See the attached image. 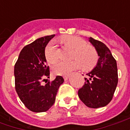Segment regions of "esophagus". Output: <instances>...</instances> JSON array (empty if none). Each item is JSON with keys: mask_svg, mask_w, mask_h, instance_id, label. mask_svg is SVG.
I'll return each instance as SVG.
<instances>
[{"mask_svg": "<svg viewBox=\"0 0 130 130\" xmlns=\"http://www.w3.org/2000/svg\"><path fill=\"white\" fill-rule=\"evenodd\" d=\"M63 79H64L65 81H67V80H68V79H69V76H63Z\"/></svg>", "mask_w": 130, "mask_h": 130, "instance_id": "1", "label": "esophagus"}]
</instances>
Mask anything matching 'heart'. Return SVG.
Masks as SVG:
<instances>
[{"label":"heart","instance_id":"1","mask_svg":"<svg viewBox=\"0 0 130 130\" xmlns=\"http://www.w3.org/2000/svg\"><path fill=\"white\" fill-rule=\"evenodd\" d=\"M61 42L64 45L74 50L72 58L75 59L71 62L60 61L53 66L52 70L57 75H67L72 71L83 68L88 70L95 66L98 62V53L91 46H88L84 39L78 36L65 35L61 37ZM45 58L47 62L54 64L58 59V47L54 41H51L46 46Z\"/></svg>","mask_w":130,"mask_h":130}]
</instances>
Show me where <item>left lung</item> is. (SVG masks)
I'll return each mask as SVG.
<instances>
[{
    "label": "left lung",
    "instance_id": "left-lung-1",
    "mask_svg": "<svg viewBox=\"0 0 130 130\" xmlns=\"http://www.w3.org/2000/svg\"><path fill=\"white\" fill-rule=\"evenodd\" d=\"M99 56L97 65L86 74L85 84L78 91L80 100L88 107L97 109L106 106L111 101L118 84L116 60L104 43L89 37Z\"/></svg>",
    "mask_w": 130,
    "mask_h": 130
}]
</instances>
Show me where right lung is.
I'll return each mask as SVG.
<instances>
[{
	"label": "right lung",
	"instance_id": "obj_1",
	"mask_svg": "<svg viewBox=\"0 0 130 130\" xmlns=\"http://www.w3.org/2000/svg\"><path fill=\"white\" fill-rule=\"evenodd\" d=\"M55 36L51 35L38 38L24 46L14 65L15 89L21 101L31 111L44 112L53 106L59 86L64 82L61 76H57L51 82L46 66L45 48Z\"/></svg>",
	"mask_w": 130,
	"mask_h": 130
}]
</instances>
